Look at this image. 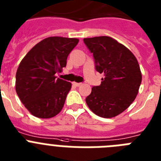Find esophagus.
Masks as SVG:
<instances>
[{"instance_id":"34e87169","label":"esophagus","mask_w":161,"mask_h":161,"mask_svg":"<svg viewBox=\"0 0 161 161\" xmlns=\"http://www.w3.org/2000/svg\"><path fill=\"white\" fill-rule=\"evenodd\" d=\"M81 84H82L81 82H73V85L75 86H79Z\"/></svg>"}]
</instances>
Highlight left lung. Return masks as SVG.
Wrapping results in <instances>:
<instances>
[{
	"label": "left lung",
	"mask_w": 161,
	"mask_h": 161,
	"mask_svg": "<svg viewBox=\"0 0 161 161\" xmlns=\"http://www.w3.org/2000/svg\"><path fill=\"white\" fill-rule=\"evenodd\" d=\"M93 54L96 69L104 74L100 86H93L86 103L104 118L121 114L135 100L142 82L136 57L126 47L108 36L83 39Z\"/></svg>",
	"instance_id": "1"
}]
</instances>
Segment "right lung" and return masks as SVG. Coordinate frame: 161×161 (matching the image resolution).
<instances>
[{
  "label": "right lung",
  "mask_w": 161,
  "mask_h": 161,
  "mask_svg": "<svg viewBox=\"0 0 161 161\" xmlns=\"http://www.w3.org/2000/svg\"><path fill=\"white\" fill-rule=\"evenodd\" d=\"M79 40L60 36L41 40L27 53L16 73V92L32 115L50 118L61 112L69 82L60 79L56 73L66 66L69 53Z\"/></svg>",
  "instance_id": "1"
}]
</instances>
